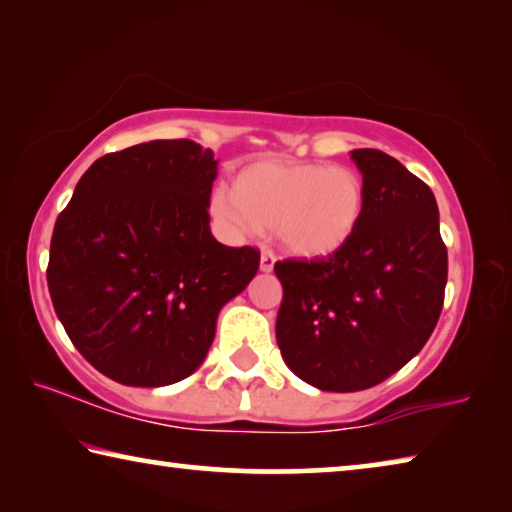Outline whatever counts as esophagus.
<instances>
[{"label":"esophagus","instance_id":"1","mask_svg":"<svg viewBox=\"0 0 512 512\" xmlns=\"http://www.w3.org/2000/svg\"><path fill=\"white\" fill-rule=\"evenodd\" d=\"M273 266H275V255L268 248H264L262 257H259V268H262L264 273H271Z\"/></svg>","mask_w":512,"mask_h":512}]
</instances>
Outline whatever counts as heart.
I'll return each mask as SVG.
<instances>
[{
	"label": "heart",
	"instance_id": "heart-1",
	"mask_svg": "<svg viewBox=\"0 0 512 512\" xmlns=\"http://www.w3.org/2000/svg\"><path fill=\"white\" fill-rule=\"evenodd\" d=\"M212 214L232 230L273 232L289 255L320 259L339 253L366 212L363 180L350 167L262 160L216 192Z\"/></svg>",
	"mask_w": 512,
	"mask_h": 512
}]
</instances>
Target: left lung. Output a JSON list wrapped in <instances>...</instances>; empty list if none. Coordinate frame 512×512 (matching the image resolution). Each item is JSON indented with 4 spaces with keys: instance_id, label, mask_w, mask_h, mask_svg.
Here are the masks:
<instances>
[{
    "instance_id": "8db88e82",
    "label": "left lung",
    "mask_w": 512,
    "mask_h": 512,
    "mask_svg": "<svg viewBox=\"0 0 512 512\" xmlns=\"http://www.w3.org/2000/svg\"><path fill=\"white\" fill-rule=\"evenodd\" d=\"M366 212L339 253L275 264L282 359L320 391L354 393L406 366L445 302L447 248L427 183L377 149L352 151Z\"/></svg>"
}]
</instances>
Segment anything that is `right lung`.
<instances>
[{
  "label": "right lung",
  "instance_id": "add662e5",
  "mask_svg": "<svg viewBox=\"0 0 512 512\" xmlns=\"http://www.w3.org/2000/svg\"><path fill=\"white\" fill-rule=\"evenodd\" d=\"M214 178V153L192 140L135 144L94 162L58 214L49 296L101 375L146 388L189 377L255 277L257 248L212 237Z\"/></svg>",
  "mask_w": 512,
  "mask_h": 512
}]
</instances>
